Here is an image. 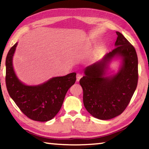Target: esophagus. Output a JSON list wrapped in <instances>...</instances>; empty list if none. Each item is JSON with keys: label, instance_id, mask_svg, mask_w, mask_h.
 I'll list each match as a JSON object with an SVG mask.
<instances>
[{"label": "esophagus", "instance_id": "obj_1", "mask_svg": "<svg viewBox=\"0 0 149 149\" xmlns=\"http://www.w3.org/2000/svg\"><path fill=\"white\" fill-rule=\"evenodd\" d=\"M82 77V75L81 74H77L76 75V81H79L81 78Z\"/></svg>", "mask_w": 149, "mask_h": 149}]
</instances>
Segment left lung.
Listing matches in <instances>:
<instances>
[{"label": "left lung", "mask_w": 149, "mask_h": 149, "mask_svg": "<svg viewBox=\"0 0 149 149\" xmlns=\"http://www.w3.org/2000/svg\"><path fill=\"white\" fill-rule=\"evenodd\" d=\"M114 49L102 60L85 68V75L79 80L84 91L85 108L93 117L107 120L118 116L129 104L138 82V58L134 47L121 33ZM115 56L123 59L117 74L106 77L109 62Z\"/></svg>", "instance_id": "1"}]
</instances>
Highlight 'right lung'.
<instances>
[{
    "mask_svg": "<svg viewBox=\"0 0 149 149\" xmlns=\"http://www.w3.org/2000/svg\"><path fill=\"white\" fill-rule=\"evenodd\" d=\"M16 42L6 59V85L9 95L24 114L39 122L52 120L59 112L65 94L76 80V74L52 77L44 84L30 86L17 77L12 64Z\"/></svg>",
    "mask_w": 149,
    "mask_h": 149,
    "instance_id": "1",
    "label": "right lung"
}]
</instances>
